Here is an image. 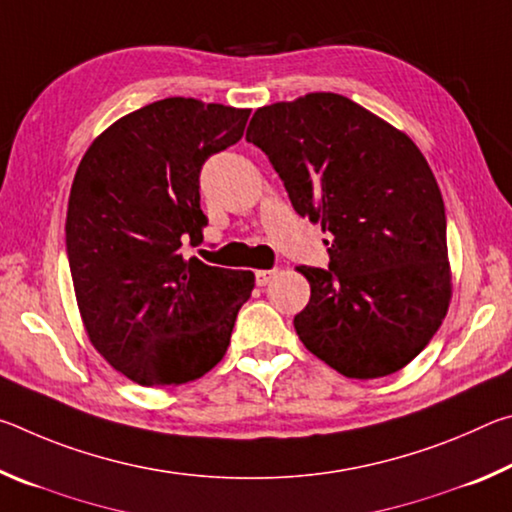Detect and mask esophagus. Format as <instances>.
Segmentation results:
<instances>
[{"label":"esophagus","instance_id":"1","mask_svg":"<svg viewBox=\"0 0 512 512\" xmlns=\"http://www.w3.org/2000/svg\"><path fill=\"white\" fill-rule=\"evenodd\" d=\"M275 273H277L275 268H268V271H266V268H264V271H257V273H255V280H257L259 287H266V284L271 282L273 277H275Z\"/></svg>","mask_w":512,"mask_h":512}]
</instances>
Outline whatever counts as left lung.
<instances>
[{"label":"left lung","instance_id":"1","mask_svg":"<svg viewBox=\"0 0 512 512\" xmlns=\"http://www.w3.org/2000/svg\"><path fill=\"white\" fill-rule=\"evenodd\" d=\"M293 210L332 235L327 268L300 266L309 305L300 341L352 379L404 368L438 332L452 298L445 203L418 146L332 92L259 108L246 131Z\"/></svg>","mask_w":512,"mask_h":512}]
</instances>
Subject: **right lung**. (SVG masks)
Returning a JSON list of instances; mask_svg holds the SVG:
<instances>
[{"label": "right lung", "instance_id": "obj_1", "mask_svg": "<svg viewBox=\"0 0 512 512\" xmlns=\"http://www.w3.org/2000/svg\"><path fill=\"white\" fill-rule=\"evenodd\" d=\"M250 110L171 97L117 119L85 151L65 244L94 348L142 386H178L223 359L253 271L185 259L201 241L198 176L244 135Z\"/></svg>", "mask_w": 512, "mask_h": 512}]
</instances>
